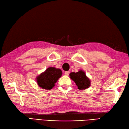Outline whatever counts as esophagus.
Wrapping results in <instances>:
<instances>
[{"instance_id": "obj_1", "label": "esophagus", "mask_w": 129, "mask_h": 129, "mask_svg": "<svg viewBox=\"0 0 129 129\" xmlns=\"http://www.w3.org/2000/svg\"><path fill=\"white\" fill-rule=\"evenodd\" d=\"M69 74H70V71H65V75L68 76V75H69Z\"/></svg>"}]
</instances>
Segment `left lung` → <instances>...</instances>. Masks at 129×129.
Returning a JSON list of instances; mask_svg holds the SVG:
<instances>
[{
    "instance_id": "obj_1",
    "label": "left lung",
    "mask_w": 129,
    "mask_h": 129,
    "mask_svg": "<svg viewBox=\"0 0 129 129\" xmlns=\"http://www.w3.org/2000/svg\"><path fill=\"white\" fill-rule=\"evenodd\" d=\"M69 76L71 80L75 82L78 89L85 90L90 87L91 84L90 79L82 70H79L77 72H71Z\"/></svg>"
}]
</instances>
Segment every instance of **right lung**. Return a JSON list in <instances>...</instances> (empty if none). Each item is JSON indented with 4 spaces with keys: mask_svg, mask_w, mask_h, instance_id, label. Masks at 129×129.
<instances>
[{
    "mask_svg": "<svg viewBox=\"0 0 129 129\" xmlns=\"http://www.w3.org/2000/svg\"><path fill=\"white\" fill-rule=\"evenodd\" d=\"M62 71L60 69L49 67L36 77L39 86L46 90H51L54 87L55 83L61 77Z\"/></svg>",
    "mask_w": 129,
    "mask_h": 129,
    "instance_id": "obj_1",
    "label": "right lung"
}]
</instances>
